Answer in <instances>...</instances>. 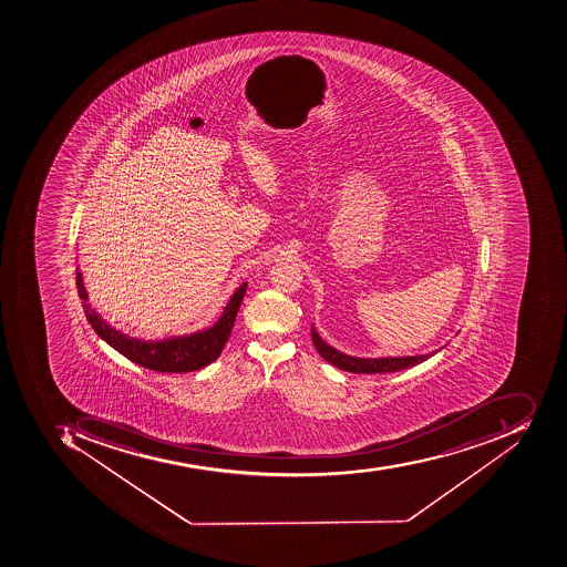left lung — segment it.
<instances>
[{
  "instance_id": "1",
  "label": "left lung",
  "mask_w": 567,
  "mask_h": 567,
  "mask_svg": "<svg viewBox=\"0 0 567 567\" xmlns=\"http://www.w3.org/2000/svg\"><path fill=\"white\" fill-rule=\"evenodd\" d=\"M312 341L322 359L337 365L341 371L355 372V374H384V372L403 371V369L412 368L415 363L424 362L434 355V352L427 353V355L386 357V359H359V357L344 355L320 340L313 326Z\"/></svg>"
}]
</instances>
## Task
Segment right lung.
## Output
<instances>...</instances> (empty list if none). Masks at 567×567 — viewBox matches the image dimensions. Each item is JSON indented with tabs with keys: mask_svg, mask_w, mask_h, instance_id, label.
<instances>
[{
	"mask_svg": "<svg viewBox=\"0 0 567 567\" xmlns=\"http://www.w3.org/2000/svg\"><path fill=\"white\" fill-rule=\"evenodd\" d=\"M75 282L81 300L84 301V312L90 320L91 328L99 332V337L105 340L110 347L115 348L118 353L127 357L131 362L137 363L141 368L156 372H192L207 368L208 363L217 360L223 352L224 344L229 338L230 329L235 326L236 313L241 305L247 282L236 289L230 297L229 303L224 309L220 319L212 328L205 331L193 332L188 337L168 338L162 341H145L127 337L124 332L117 331L105 320L94 312L93 307L87 303V293L83 285V276L75 270Z\"/></svg>",
	"mask_w": 567,
	"mask_h": 567,
	"instance_id": "obj_1",
	"label": "right lung"
}]
</instances>
